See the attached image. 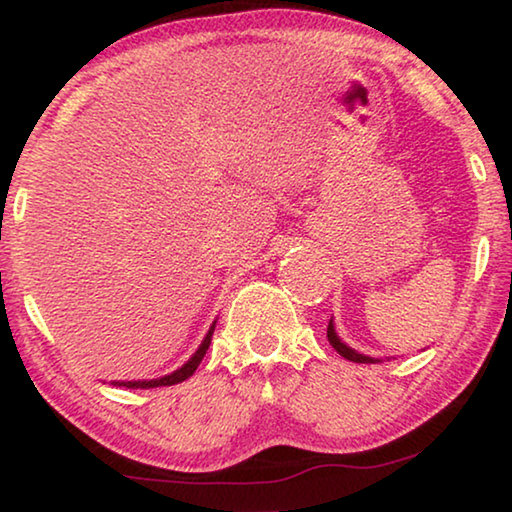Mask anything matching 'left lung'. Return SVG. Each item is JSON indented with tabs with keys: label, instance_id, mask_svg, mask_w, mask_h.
Here are the masks:
<instances>
[{
	"label": "left lung",
	"instance_id": "left-lung-1",
	"mask_svg": "<svg viewBox=\"0 0 512 512\" xmlns=\"http://www.w3.org/2000/svg\"><path fill=\"white\" fill-rule=\"evenodd\" d=\"M328 342H330V346L335 348V351L342 355L344 360H351V362H360V364H376L378 360H373V358H369V355H362V353H355L353 348H348L346 344H342V339L337 337V332H335V326H332V319H330V323H328Z\"/></svg>",
	"mask_w": 512,
	"mask_h": 512
}]
</instances>
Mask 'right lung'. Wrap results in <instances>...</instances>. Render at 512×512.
<instances>
[{
  "mask_svg": "<svg viewBox=\"0 0 512 512\" xmlns=\"http://www.w3.org/2000/svg\"><path fill=\"white\" fill-rule=\"evenodd\" d=\"M212 335H214V326L209 328V332H207V337H205V342L200 344V348L196 351V355H193V358L184 364L182 369H177V371H173L170 373V376H164V378H159V380H148V383H113V385H125V387H132V389H136V387H141V389H148V387H164V385H175V383H182V380H186L189 376H193V371L198 369V364L202 362V358H205V353H207V348H209V344H212Z\"/></svg>",
  "mask_w": 512,
  "mask_h": 512,
  "instance_id": "1",
  "label": "right lung"
}]
</instances>
